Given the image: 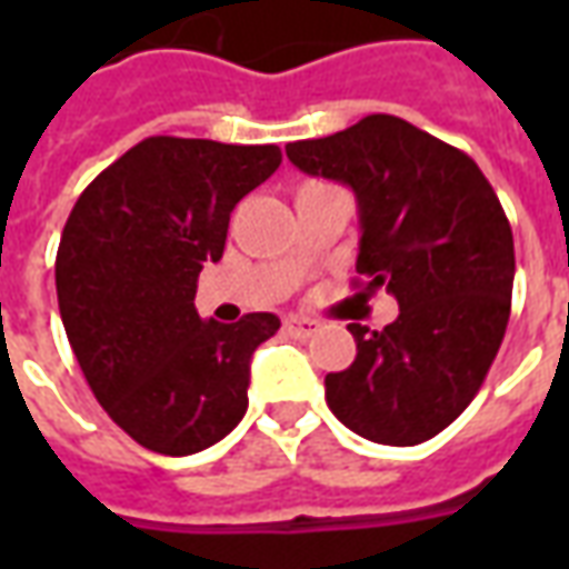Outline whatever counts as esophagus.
<instances>
[{
	"mask_svg": "<svg viewBox=\"0 0 569 569\" xmlns=\"http://www.w3.org/2000/svg\"><path fill=\"white\" fill-rule=\"evenodd\" d=\"M283 326L292 335H298V338H310V335L320 332V322L310 320V317H286Z\"/></svg>",
	"mask_w": 569,
	"mask_h": 569,
	"instance_id": "1",
	"label": "esophagus"
}]
</instances>
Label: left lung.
I'll use <instances>...</instances> for the list:
<instances>
[{"label":"left lung","mask_w":569,"mask_h":569,"mask_svg":"<svg viewBox=\"0 0 569 569\" xmlns=\"http://www.w3.org/2000/svg\"><path fill=\"white\" fill-rule=\"evenodd\" d=\"M286 154L357 194L362 289L399 301L381 332L347 326L357 359L326 375V402L378 445L439 436L481 390L509 322L515 243L500 198L469 154L396 116L289 142Z\"/></svg>","instance_id":"1"}]
</instances>
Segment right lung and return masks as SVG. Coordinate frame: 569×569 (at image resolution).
I'll return each mask as SVG.
<instances>
[{"mask_svg": "<svg viewBox=\"0 0 569 569\" xmlns=\"http://www.w3.org/2000/svg\"><path fill=\"white\" fill-rule=\"evenodd\" d=\"M277 146L149 137L81 191L57 249V301L106 415L167 457L224 439L247 415L249 359L280 320L203 322L198 277L228 219L280 167Z\"/></svg>", "mask_w": 569, "mask_h": 569, "instance_id": "obj_1", "label": "right lung"}]
</instances>
